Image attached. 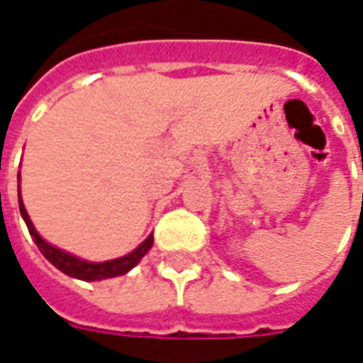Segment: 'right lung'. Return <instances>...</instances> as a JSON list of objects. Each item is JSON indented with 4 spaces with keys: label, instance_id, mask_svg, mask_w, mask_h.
<instances>
[{
    "label": "right lung",
    "instance_id": "right-lung-1",
    "mask_svg": "<svg viewBox=\"0 0 363 363\" xmlns=\"http://www.w3.org/2000/svg\"><path fill=\"white\" fill-rule=\"evenodd\" d=\"M19 210L21 216H23V220L27 223L28 233L33 235L35 239L36 247L40 249L46 259L50 260L54 267L62 270L67 276H72V278H79V280L85 281H93V280H104V278H114V276H122V274H126L130 268H134L145 252L150 251L151 245H153V235H150L145 241H143L135 251H132L126 257H122V259H114V260H106V262H87V260H82L74 257V255H69V252H64L56 249V247H52L44 241L43 237L36 233L35 225H33V221L28 220V213L25 210V206H23V200H21L19 194Z\"/></svg>",
    "mask_w": 363,
    "mask_h": 363
}]
</instances>
